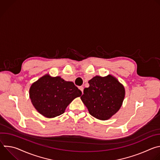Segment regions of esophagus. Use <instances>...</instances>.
<instances>
[{
    "mask_svg": "<svg viewBox=\"0 0 160 160\" xmlns=\"http://www.w3.org/2000/svg\"><path fill=\"white\" fill-rule=\"evenodd\" d=\"M79 89L82 91V94H83V87L80 86V87H79Z\"/></svg>",
    "mask_w": 160,
    "mask_h": 160,
    "instance_id": "esophagus-1",
    "label": "esophagus"
}]
</instances>
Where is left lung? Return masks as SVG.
<instances>
[{"mask_svg":"<svg viewBox=\"0 0 160 160\" xmlns=\"http://www.w3.org/2000/svg\"><path fill=\"white\" fill-rule=\"evenodd\" d=\"M81 99L92 117L107 120L121 108L125 91L123 85L113 76H96L88 81Z\"/></svg>","mask_w":160,"mask_h":160,"instance_id":"left-lung-1","label":"left lung"}]
</instances>
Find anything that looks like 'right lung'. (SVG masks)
Returning <instances> with one entry per match:
<instances>
[{"mask_svg":"<svg viewBox=\"0 0 160 160\" xmlns=\"http://www.w3.org/2000/svg\"><path fill=\"white\" fill-rule=\"evenodd\" d=\"M32 102L42 115L49 118L59 116L81 91L72 82L60 77H52L47 74L32 83L29 91Z\"/></svg>","mask_w":160,"mask_h":160,"instance_id":"add662e5","label":"right lung"}]
</instances>
